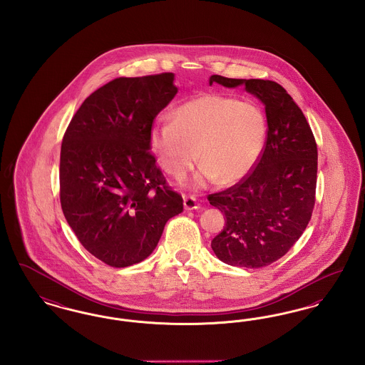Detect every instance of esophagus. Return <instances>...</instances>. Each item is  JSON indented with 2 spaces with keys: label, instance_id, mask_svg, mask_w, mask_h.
<instances>
[{
  "label": "esophagus",
  "instance_id": "esophagus-1",
  "mask_svg": "<svg viewBox=\"0 0 365 365\" xmlns=\"http://www.w3.org/2000/svg\"><path fill=\"white\" fill-rule=\"evenodd\" d=\"M183 205H185V209H187V210L200 208V204H198V201L195 200L194 195H185L183 197Z\"/></svg>",
  "mask_w": 365,
  "mask_h": 365
}]
</instances>
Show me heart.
Returning <instances> with one entry per match:
<instances>
[{
    "instance_id": "obj_1",
    "label": "heart",
    "mask_w": 365,
    "mask_h": 365,
    "mask_svg": "<svg viewBox=\"0 0 365 365\" xmlns=\"http://www.w3.org/2000/svg\"><path fill=\"white\" fill-rule=\"evenodd\" d=\"M268 137L264 108L253 100L207 93L179 105L173 122L149 130V146L167 174L183 179L197 160V187L234 185L257 165Z\"/></svg>"
}]
</instances>
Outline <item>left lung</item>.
I'll list each match as a JSON object with an SVG mask.
<instances>
[{"mask_svg": "<svg viewBox=\"0 0 365 365\" xmlns=\"http://www.w3.org/2000/svg\"><path fill=\"white\" fill-rule=\"evenodd\" d=\"M213 83L243 85L265 105L268 137L257 165L237 185L208 195L209 204L226 217L210 243L215 255L228 265L261 268L283 257L311 220L316 140L302 110L277 82L212 75Z\"/></svg>", "mask_w": 365, "mask_h": 365, "instance_id": "8db88e82", "label": "left lung"}]
</instances>
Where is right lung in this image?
<instances>
[{
    "instance_id": "obj_1",
    "label": "right lung",
    "mask_w": 365,
    "mask_h": 365,
    "mask_svg": "<svg viewBox=\"0 0 365 365\" xmlns=\"http://www.w3.org/2000/svg\"><path fill=\"white\" fill-rule=\"evenodd\" d=\"M174 73L116 78L71 119L60 153V202L79 242L105 264L145 260L183 212L149 150V130L173 101Z\"/></svg>"
}]
</instances>
